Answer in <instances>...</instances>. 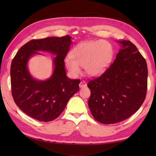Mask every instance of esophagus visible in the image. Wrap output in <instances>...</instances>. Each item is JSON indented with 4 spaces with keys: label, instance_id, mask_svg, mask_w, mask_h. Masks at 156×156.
Returning a JSON list of instances; mask_svg holds the SVG:
<instances>
[{
    "label": "esophagus",
    "instance_id": "obj_1",
    "mask_svg": "<svg viewBox=\"0 0 156 156\" xmlns=\"http://www.w3.org/2000/svg\"><path fill=\"white\" fill-rule=\"evenodd\" d=\"M87 84L85 81H81L80 84H79V86H80V88H84V87H87Z\"/></svg>",
    "mask_w": 156,
    "mask_h": 156
}]
</instances>
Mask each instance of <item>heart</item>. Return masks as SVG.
Returning <instances> with one entry per match:
<instances>
[{
	"instance_id": "heart-1",
	"label": "heart",
	"mask_w": 156,
	"mask_h": 156,
	"mask_svg": "<svg viewBox=\"0 0 156 156\" xmlns=\"http://www.w3.org/2000/svg\"><path fill=\"white\" fill-rule=\"evenodd\" d=\"M112 55V48L104 41L84 42L78 45L68 55L65 64L73 76H78L81 68L84 67L87 74L97 76L103 72L110 63Z\"/></svg>"
}]
</instances>
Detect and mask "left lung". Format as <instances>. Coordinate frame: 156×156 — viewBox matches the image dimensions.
<instances>
[{"mask_svg":"<svg viewBox=\"0 0 156 156\" xmlns=\"http://www.w3.org/2000/svg\"><path fill=\"white\" fill-rule=\"evenodd\" d=\"M121 49L113 63L99 77L89 81L88 107L95 120L114 124L138 111L147 88V66L130 41H118Z\"/></svg>","mask_w":156,"mask_h":156,"instance_id":"left-lung-1","label":"left lung"}]
</instances>
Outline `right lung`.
<instances>
[{
  "mask_svg": "<svg viewBox=\"0 0 156 156\" xmlns=\"http://www.w3.org/2000/svg\"><path fill=\"white\" fill-rule=\"evenodd\" d=\"M71 37L33 39L19 49L11 66L12 98L25 114L36 120L48 122L64 111L69 99L79 90L80 80H72L66 74L64 59L72 44ZM37 51H48L56 56L51 77L42 81L33 78L27 68L29 58Z\"/></svg>",
  "mask_w": 156,
  "mask_h": 156,
  "instance_id": "add662e5",
  "label": "right lung"
}]
</instances>
